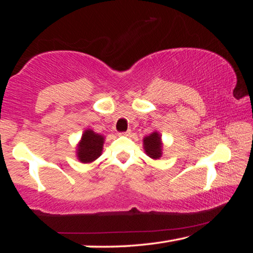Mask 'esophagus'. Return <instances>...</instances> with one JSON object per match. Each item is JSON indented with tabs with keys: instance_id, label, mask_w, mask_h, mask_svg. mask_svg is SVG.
I'll use <instances>...</instances> for the list:
<instances>
[{
	"instance_id": "1",
	"label": "esophagus",
	"mask_w": 253,
	"mask_h": 253,
	"mask_svg": "<svg viewBox=\"0 0 253 253\" xmlns=\"http://www.w3.org/2000/svg\"><path fill=\"white\" fill-rule=\"evenodd\" d=\"M130 132H131V130L130 129H128L127 131H125V132H122V135H124V136H129L130 135Z\"/></svg>"
}]
</instances>
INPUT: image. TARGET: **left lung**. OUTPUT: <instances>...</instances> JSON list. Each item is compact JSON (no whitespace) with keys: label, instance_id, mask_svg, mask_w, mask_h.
Returning <instances> with one entry per match:
<instances>
[{"label":"left lung","instance_id":"left-lung-1","mask_svg":"<svg viewBox=\"0 0 253 253\" xmlns=\"http://www.w3.org/2000/svg\"><path fill=\"white\" fill-rule=\"evenodd\" d=\"M143 147L145 154L152 160H160L163 155L162 135L158 131H153L143 138Z\"/></svg>","mask_w":253,"mask_h":253}]
</instances>
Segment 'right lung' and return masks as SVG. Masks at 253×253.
<instances>
[{"label":"right lung","instance_id":"right-lung-1","mask_svg":"<svg viewBox=\"0 0 253 253\" xmlns=\"http://www.w3.org/2000/svg\"><path fill=\"white\" fill-rule=\"evenodd\" d=\"M104 143V135L95 132L90 128L84 129L76 147L77 160L80 163H84V164H90V163L95 162L102 154Z\"/></svg>","mask_w":253,"mask_h":253}]
</instances>
